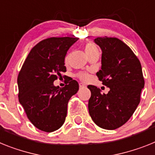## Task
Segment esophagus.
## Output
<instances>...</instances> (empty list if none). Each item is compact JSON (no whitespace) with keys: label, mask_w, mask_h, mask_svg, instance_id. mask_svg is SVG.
I'll list each match as a JSON object with an SVG mask.
<instances>
[{"label":"esophagus","mask_w":155,"mask_h":155,"mask_svg":"<svg viewBox=\"0 0 155 155\" xmlns=\"http://www.w3.org/2000/svg\"><path fill=\"white\" fill-rule=\"evenodd\" d=\"M86 87V86L84 85V84H83V83H79V88L80 89H83V88H85Z\"/></svg>","instance_id":"34e87169"}]
</instances>
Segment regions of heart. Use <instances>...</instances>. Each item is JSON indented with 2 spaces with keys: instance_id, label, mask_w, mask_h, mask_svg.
I'll return each instance as SVG.
<instances>
[{
  "instance_id": "1",
  "label": "heart",
  "mask_w": 155,
  "mask_h": 155,
  "mask_svg": "<svg viewBox=\"0 0 155 155\" xmlns=\"http://www.w3.org/2000/svg\"><path fill=\"white\" fill-rule=\"evenodd\" d=\"M84 50H85V53L87 57H89L90 55L93 54L98 52L97 47L96 46V44H94L93 42L87 43L84 46ZM67 61H68V56H66L65 58H64V61L67 62ZM76 76L83 82L87 81L89 79V75L86 72H79V73L76 74Z\"/></svg>"
}]
</instances>
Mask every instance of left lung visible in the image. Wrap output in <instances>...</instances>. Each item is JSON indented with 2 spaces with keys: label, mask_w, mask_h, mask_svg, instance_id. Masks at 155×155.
<instances>
[{
  "label": "left lung",
  "mask_w": 155,
  "mask_h": 155,
  "mask_svg": "<svg viewBox=\"0 0 155 155\" xmlns=\"http://www.w3.org/2000/svg\"><path fill=\"white\" fill-rule=\"evenodd\" d=\"M95 43L102 51L101 69L97 76L109 87L107 94L89 85L90 115L95 124L105 130H115L133 115L140 101L144 79L139 59L128 45L116 37H97Z\"/></svg>",
  "instance_id": "8db88e82"
}]
</instances>
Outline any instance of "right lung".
I'll list each match as a JSON object with an SVG mask.
<instances>
[{
  "label": "right lung",
  "instance_id": "right-lung-1",
  "mask_svg": "<svg viewBox=\"0 0 155 155\" xmlns=\"http://www.w3.org/2000/svg\"><path fill=\"white\" fill-rule=\"evenodd\" d=\"M78 39L41 40L32 48L18 73V101L29 120L40 130L54 132L64 124L68 101L79 90V83L72 79L62 88L53 84L66 72L64 57Z\"/></svg>",
  "mask_w": 155,
  "mask_h": 155
}]
</instances>
